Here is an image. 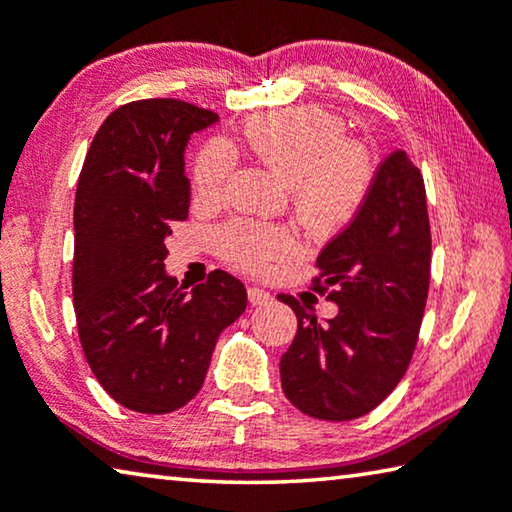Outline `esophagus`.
Masks as SVG:
<instances>
[{"mask_svg":"<svg viewBox=\"0 0 512 512\" xmlns=\"http://www.w3.org/2000/svg\"><path fill=\"white\" fill-rule=\"evenodd\" d=\"M248 300H250V305H266V303H271L273 296L269 294V291H264L259 287H250L248 289Z\"/></svg>","mask_w":512,"mask_h":512,"instance_id":"1","label":"esophagus"}]
</instances>
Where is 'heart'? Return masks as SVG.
<instances>
[{
  "mask_svg": "<svg viewBox=\"0 0 512 512\" xmlns=\"http://www.w3.org/2000/svg\"><path fill=\"white\" fill-rule=\"evenodd\" d=\"M346 129L328 111L305 107L255 120L246 145L262 164L291 186V200L307 225L330 230L348 221L371 184V157L360 143L344 141ZM230 143L216 139L200 150L193 182L202 193H218L232 173ZM225 262L243 271H262L287 257L294 237L278 225L232 221L216 232Z\"/></svg>",
  "mask_w": 512,
  "mask_h": 512,
  "instance_id": "heart-1",
  "label": "heart"
}]
</instances>
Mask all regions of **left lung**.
<instances>
[{"mask_svg":"<svg viewBox=\"0 0 512 512\" xmlns=\"http://www.w3.org/2000/svg\"><path fill=\"white\" fill-rule=\"evenodd\" d=\"M316 291L337 314L316 321L310 305L278 296L298 330L280 360L287 399L314 419L367 415L399 385L417 346L431 282L426 189L408 152H389L362 205L316 257Z\"/></svg>","mask_w":512,"mask_h":512,"instance_id":"obj_1","label":"left lung"}]
</instances>
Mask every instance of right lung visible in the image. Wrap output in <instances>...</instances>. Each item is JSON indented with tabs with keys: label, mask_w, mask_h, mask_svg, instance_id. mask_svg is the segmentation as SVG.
I'll use <instances>...</instances> for the list:
<instances>
[{
	"label": "right lung",
	"mask_w": 512,
	"mask_h": 512,
	"mask_svg": "<svg viewBox=\"0 0 512 512\" xmlns=\"http://www.w3.org/2000/svg\"><path fill=\"white\" fill-rule=\"evenodd\" d=\"M218 116L157 97L120 107L88 148L75 196L72 298L79 342L113 401L145 415L189 403L246 287L212 271L191 291L166 273L170 225L189 216L184 150Z\"/></svg>",
	"instance_id": "right-lung-1"
}]
</instances>
